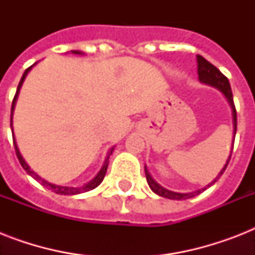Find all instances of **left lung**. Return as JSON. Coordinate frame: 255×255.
I'll return each mask as SVG.
<instances>
[{
	"label": "left lung",
	"mask_w": 255,
	"mask_h": 255,
	"mask_svg": "<svg viewBox=\"0 0 255 255\" xmlns=\"http://www.w3.org/2000/svg\"><path fill=\"white\" fill-rule=\"evenodd\" d=\"M197 73H198V81L204 83V85L212 86V87H216L217 90L224 94V96L228 100V103L230 104V108H232V115H233V137H236V131H237V112H236V107H234V102H233V94H232V88H230L229 81H228V78L224 75V74L220 71V70L213 66L210 62H208L204 57L201 55H197ZM234 144V140H233ZM233 144H232V151H233ZM232 151H230V155L226 160V164L224 165L221 170H220V173L217 174V177L214 178L213 181L209 182L205 188H202V189L194 190V192H189V193H178V192H173V190H169L167 188H164L160 184L153 180V177L149 173V170H148L147 167H144V170H145V177H147V182L149 188L152 189V192H155L156 194H159L161 197L169 198V200H186V198H192L194 196H197L201 192L206 189V188H209L210 185H213L214 182L217 181L218 178L221 177V174L225 172L226 167H228V164L230 161V156H232Z\"/></svg>",
	"instance_id": "obj_1"
}]
</instances>
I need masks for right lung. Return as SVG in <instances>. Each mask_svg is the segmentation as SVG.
Here are the masks:
<instances>
[{
  "label": "right lung",
  "instance_id": "right-lung-1",
  "mask_svg": "<svg viewBox=\"0 0 255 255\" xmlns=\"http://www.w3.org/2000/svg\"><path fill=\"white\" fill-rule=\"evenodd\" d=\"M71 53L73 54H79V55H82V51H78V50H71ZM37 65V63H34L33 66H30L29 69L26 70L25 73H23V75H22L21 78V82H19V85H18L17 87V92H15V96H14L13 99V104H11V115H10V127H11V132H13V141H14V148H15V153H17V157L18 160H19V163H21L22 168L27 172V174H30L31 177L35 178L37 181H39L43 186H46L47 189H51L54 192V193L57 194H67V196H71V194H79V193H85V192H88V190H92L95 189L96 186L99 185L100 182L103 181L104 176H106V172H107V167H108V159H110V155H112V152H114V147L108 151V155L107 157H106V160H104V164L103 167L100 168V170L98 172V174H96L95 177L92 178L91 181H88L87 184H85V185H81V186H63V185H55V184H51V182L46 181L45 178L39 177L34 170L30 169V167L26 164L25 159L22 157L21 152H19V149H18V145H17V141H15V137H14V131H13V114H14V108H15V103H17V99H18V94H19V90H21L22 87V83H23V81H25L26 75L29 74V71L31 69H33L34 66Z\"/></svg>",
  "mask_w": 255,
  "mask_h": 255
}]
</instances>
